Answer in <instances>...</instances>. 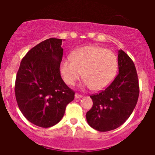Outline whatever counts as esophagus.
I'll use <instances>...</instances> for the list:
<instances>
[{
  "instance_id": "1",
  "label": "esophagus",
  "mask_w": 155,
  "mask_h": 155,
  "mask_svg": "<svg viewBox=\"0 0 155 155\" xmlns=\"http://www.w3.org/2000/svg\"><path fill=\"white\" fill-rule=\"evenodd\" d=\"M82 95L79 94H75V98H76V99H79V98H82Z\"/></svg>"
}]
</instances>
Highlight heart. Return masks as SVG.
Returning <instances> with one entry per match:
<instances>
[{"instance_id":"obj_1","label":"heart","mask_w":155,"mask_h":155,"mask_svg":"<svg viewBox=\"0 0 155 155\" xmlns=\"http://www.w3.org/2000/svg\"><path fill=\"white\" fill-rule=\"evenodd\" d=\"M118 59L112 51L97 46H86L74 50L70 58L62 59L60 72L65 83L73 85L83 74V87L104 90L116 76Z\"/></svg>"}]
</instances>
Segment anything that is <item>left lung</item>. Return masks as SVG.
<instances>
[{
	"instance_id": "1",
	"label": "left lung",
	"mask_w": 155,
	"mask_h": 155,
	"mask_svg": "<svg viewBox=\"0 0 155 155\" xmlns=\"http://www.w3.org/2000/svg\"><path fill=\"white\" fill-rule=\"evenodd\" d=\"M118 74L109 87L90 97L93 107L86 113L87 124L101 132L116 129L130 116L140 93L138 76L130 58L118 50Z\"/></svg>"
}]
</instances>
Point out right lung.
Returning a JSON list of instances; mask_svg holds the SVG:
<instances>
[{"label": "right lung", "instance_id": "1", "mask_svg": "<svg viewBox=\"0 0 155 155\" xmlns=\"http://www.w3.org/2000/svg\"><path fill=\"white\" fill-rule=\"evenodd\" d=\"M61 39L56 38L37 44L23 58L16 75L15 94L18 108L30 122L41 127L58 124L67 105L74 100V91L61 76Z\"/></svg>", "mask_w": 155, "mask_h": 155}]
</instances>
